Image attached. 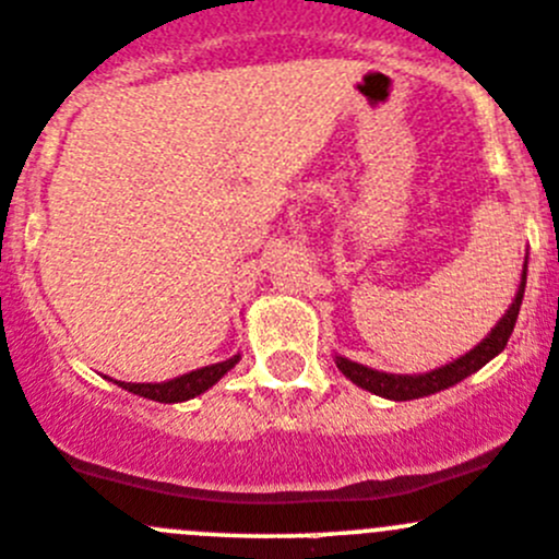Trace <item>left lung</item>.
<instances>
[{"instance_id": "obj_1", "label": "left lung", "mask_w": 559, "mask_h": 559, "mask_svg": "<svg viewBox=\"0 0 559 559\" xmlns=\"http://www.w3.org/2000/svg\"><path fill=\"white\" fill-rule=\"evenodd\" d=\"M524 270H527V264H524ZM524 284H527V273H522V286H519L516 292V300L511 302L506 317L497 322V328L491 330V333L486 335L475 349H469L467 355L448 362V366L435 368V371L429 373H417V377H399V373L373 371V368L360 366V362H352L346 360V357H335V366H338L341 373L349 377L357 388L368 390V393L373 395H382V399H390V401H409V399H424V395L440 393V390L467 379L469 373L484 368L491 357L500 355V352L506 349L508 338H511L513 328H516L519 308H522V297H524Z\"/></svg>"}]
</instances>
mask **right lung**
Returning a JSON list of instances; mask_svg holds the SVG:
<instances>
[{"mask_svg": "<svg viewBox=\"0 0 559 559\" xmlns=\"http://www.w3.org/2000/svg\"><path fill=\"white\" fill-rule=\"evenodd\" d=\"M240 360V355L229 357L224 362H213V366L197 368L191 373H182V377L169 379V382H117L119 388L130 390L135 395H144V399L160 401V404H175V401H188L193 395L204 393L207 388H213L221 377H224L229 368H235V362Z\"/></svg>", "mask_w": 559, "mask_h": 559, "instance_id": "1", "label": "right lung"}]
</instances>
